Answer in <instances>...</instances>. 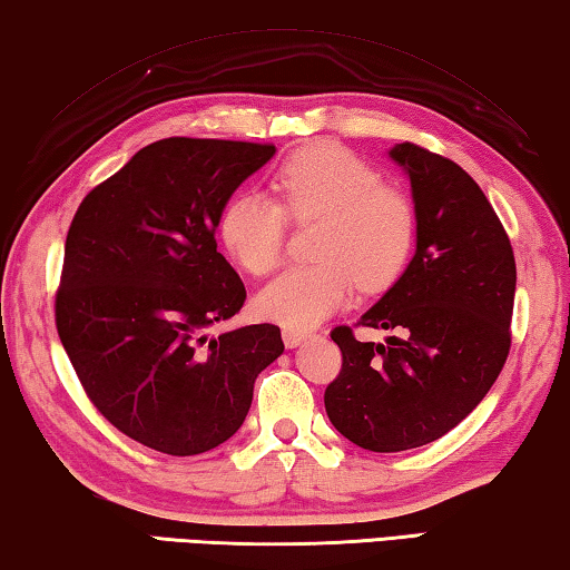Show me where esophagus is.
I'll use <instances>...</instances> for the list:
<instances>
[{
  "label": "esophagus",
  "mask_w": 570,
  "mask_h": 570,
  "mask_svg": "<svg viewBox=\"0 0 570 570\" xmlns=\"http://www.w3.org/2000/svg\"><path fill=\"white\" fill-rule=\"evenodd\" d=\"M311 334L308 331H303V328H283V341H285V346L287 348H295V346H301L305 338H308Z\"/></svg>",
  "instance_id": "esophagus-1"
}]
</instances>
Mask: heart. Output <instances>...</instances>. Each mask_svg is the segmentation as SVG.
<instances>
[{"mask_svg":"<svg viewBox=\"0 0 570 570\" xmlns=\"http://www.w3.org/2000/svg\"><path fill=\"white\" fill-rule=\"evenodd\" d=\"M275 198L244 190L218 214V239L249 275L265 277L285 252L287 222H318L313 265L285 269L257 295V311L287 328H311L358 291L390 287L407 267L417 236L413 196L364 157L334 142L311 145L279 165Z\"/></svg>","mask_w":570,"mask_h":570,"instance_id":"obj_1","label":"heart"}]
</instances>
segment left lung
I'll use <instances>...</instances> for the list:
<instances>
[{
	"label": "left lung",
	"instance_id": "1",
	"mask_svg": "<svg viewBox=\"0 0 570 570\" xmlns=\"http://www.w3.org/2000/svg\"><path fill=\"white\" fill-rule=\"evenodd\" d=\"M390 155L413 186L417 249L354 327L399 336L374 345L336 326L341 370L323 395L336 431L376 453L433 443L484 400L510 354L518 283L510 236L476 180L413 142Z\"/></svg>",
	"mask_w": 570,
	"mask_h": 570
}]
</instances>
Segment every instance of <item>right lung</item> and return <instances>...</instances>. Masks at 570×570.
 Listing matches in <instances>:
<instances>
[{
  "label": "right lung",
  "mask_w": 570,
  "mask_h": 570,
  "mask_svg": "<svg viewBox=\"0 0 570 570\" xmlns=\"http://www.w3.org/2000/svg\"><path fill=\"white\" fill-rule=\"evenodd\" d=\"M273 155L269 142L157 139L73 216L56 291L60 344L91 405L147 449L196 456L229 441L257 374L283 354L275 323L206 336L247 301L216 252L218 214Z\"/></svg>",
  "instance_id": "obj_1"
}]
</instances>
